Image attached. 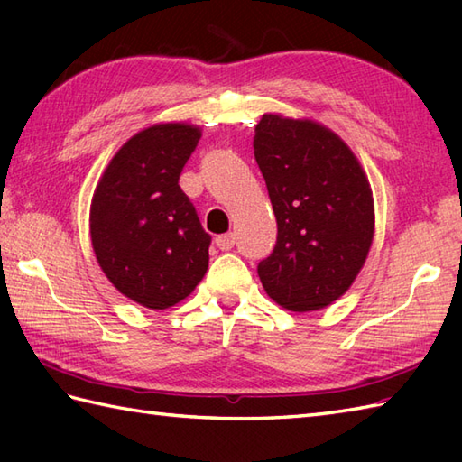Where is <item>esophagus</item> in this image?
I'll return each mask as SVG.
<instances>
[{
  "mask_svg": "<svg viewBox=\"0 0 462 462\" xmlns=\"http://www.w3.org/2000/svg\"><path fill=\"white\" fill-rule=\"evenodd\" d=\"M234 234H222V236H216V240H214V244L216 246H218L222 252H228V250H232L234 248Z\"/></svg>",
  "mask_w": 462,
  "mask_h": 462,
  "instance_id": "34e87169",
  "label": "esophagus"
}]
</instances>
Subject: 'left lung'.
I'll return each instance as SVG.
<instances>
[{
	"label": "left lung",
	"instance_id": "obj_1",
	"mask_svg": "<svg viewBox=\"0 0 462 462\" xmlns=\"http://www.w3.org/2000/svg\"><path fill=\"white\" fill-rule=\"evenodd\" d=\"M254 156L278 222L276 246L258 263L262 286L291 311L326 308L349 290L371 248L367 176L336 133L280 115L256 125Z\"/></svg>",
	"mask_w": 462,
	"mask_h": 462
}]
</instances>
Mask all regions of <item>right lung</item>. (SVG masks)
I'll use <instances>...</instances> for the list:
<instances>
[{
    "mask_svg": "<svg viewBox=\"0 0 462 462\" xmlns=\"http://www.w3.org/2000/svg\"><path fill=\"white\" fill-rule=\"evenodd\" d=\"M199 126L162 123L136 133L106 166L91 202V242L123 296L166 310L190 296L208 270L206 234L179 179Z\"/></svg>",
    "mask_w": 462,
    "mask_h": 462,
    "instance_id": "add662e5",
    "label": "right lung"
}]
</instances>
